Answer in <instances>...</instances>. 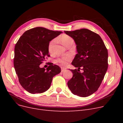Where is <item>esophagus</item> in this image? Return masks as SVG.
<instances>
[{
    "label": "esophagus",
    "mask_w": 123,
    "mask_h": 123,
    "mask_svg": "<svg viewBox=\"0 0 123 123\" xmlns=\"http://www.w3.org/2000/svg\"><path fill=\"white\" fill-rule=\"evenodd\" d=\"M66 70H67L66 68H64V67H62V68H61V72H64V71H66Z\"/></svg>",
    "instance_id": "obj_1"
}]
</instances>
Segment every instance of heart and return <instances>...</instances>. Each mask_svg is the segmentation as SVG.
Returning a JSON list of instances; mask_svg holds the SVG:
<instances>
[{"label":"heart","mask_w":123,"mask_h":123,"mask_svg":"<svg viewBox=\"0 0 123 123\" xmlns=\"http://www.w3.org/2000/svg\"><path fill=\"white\" fill-rule=\"evenodd\" d=\"M60 39L62 43V44L65 45L66 47L67 45L71 43H73V39L70 36L66 35V34H63L60 38ZM55 43V40H51L49 43L48 44V50L49 52L51 53H52L53 47L54 46V44ZM72 56L69 54L66 55L64 56L61 58H59L56 60V62L60 63L61 65L63 66H66L67 65V64L69 62H70L72 59Z\"/></svg>","instance_id":"b5f03b06"}]
</instances>
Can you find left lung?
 <instances>
[{"instance_id": "1", "label": "left lung", "mask_w": 123, "mask_h": 123, "mask_svg": "<svg viewBox=\"0 0 123 123\" xmlns=\"http://www.w3.org/2000/svg\"><path fill=\"white\" fill-rule=\"evenodd\" d=\"M64 32L74 40L78 52L71 64L78 69L70 70L73 74L68 87L73 94L86 97L97 91L104 78L108 66L107 49L101 37L89 29ZM81 68L82 73L79 72Z\"/></svg>"}]
</instances>
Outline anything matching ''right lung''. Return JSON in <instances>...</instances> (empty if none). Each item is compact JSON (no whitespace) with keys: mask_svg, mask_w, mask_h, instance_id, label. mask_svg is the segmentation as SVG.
Listing matches in <instances>:
<instances>
[{"mask_svg":"<svg viewBox=\"0 0 123 123\" xmlns=\"http://www.w3.org/2000/svg\"><path fill=\"white\" fill-rule=\"evenodd\" d=\"M62 32L38 27L26 31L14 48V67L22 87L31 94L42 93L50 88L53 77L61 72L58 65L50 64L45 70L40 65L49 57L50 41Z\"/></svg>","mask_w":123,"mask_h":123,"instance_id":"add662e5","label":"right lung"}]
</instances>
